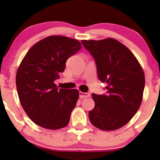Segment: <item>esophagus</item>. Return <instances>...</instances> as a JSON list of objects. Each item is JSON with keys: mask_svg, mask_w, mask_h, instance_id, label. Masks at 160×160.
I'll list each match as a JSON object with an SVG mask.
<instances>
[{"mask_svg": "<svg viewBox=\"0 0 160 160\" xmlns=\"http://www.w3.org/2000/svg\"><path fill=\"white\" fill-rule=\"evenodd\" d=\"M79 95H80V98H88V97L90 96V94L88 92H80Z\"/></svg>", "mask_w": 160, "mask_h": 160, "instance_id": "34e87169", "label": "esophagus"}]
</instances>
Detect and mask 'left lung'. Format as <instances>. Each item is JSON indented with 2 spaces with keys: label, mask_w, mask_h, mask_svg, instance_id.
<instances>
[{
  "label": "left lung",
  "mask_w": 160,
  "mask_h": 160,
  "mask_svg": "<svg viewBox=\"0 0 160 160\" xmlns=\"http://www.w3.org/2000/svg\"><path fill=\"white\" fill-rule=\"evenodd\" d=\"M81 43L94 58L98 79L107 83L106 94L92 95L95 108L89 112V120L104 131L118 129L140 108L145 85L142 68L133 53L113 38Z\"/></svg>",
  "instance_id": "8db88e82"
}]
</instances>
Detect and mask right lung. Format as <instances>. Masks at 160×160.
<instances>
[{
	"label": "right lung",
	"mask_w": 160,
	"mask_h": 160,
	"mask_svg": "<svg viewBox=\"0 0 160 160\" xmlns=\"http://www.w3.org/2000/svg\"><path fill=\"white\" fill-rule=\"evenodd\" d=\"M78 40L52 35L32 46L16 73V88L24 111L34 123L48 129L68 124L79 98L78 89H59L54 81L66 61L81 49Z\"/></svg>",
	"instance_id": "obj_1"
}]
</instances>
